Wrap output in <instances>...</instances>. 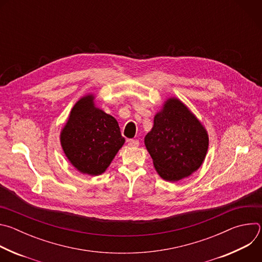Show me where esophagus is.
I'll return each instance as SVG.
<instances>
[{
    "label": "esophagus",
    "mask_w": 262,
    "mask_h": 262,
    "mask_svg": "<svg viewBox=\"0 0 262 262\" xmlns=\"http://www.w3.org/2000/svg\"><path fill=\"white\" fill-rule=\"evenodd\" d=\"M127 144H128V146H132V147H137V146H139V141H138V140H134V139H130V140H127Z\"/></svg>",
    "instance_id": "esophagus-1"
}]
</instances>
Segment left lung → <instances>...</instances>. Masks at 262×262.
Here are the masks:
<instances>
[{"label":"left lung","mask_w":262,"mask_h":262,"mask_svg":"<svg viewBox=\"0 0 262 262\" xmlns=\"http://www.w3.org/2000/svg\"><path fill=\"white\" fill-rule=\"evenodd\" d=\"M144 142L159 175L172 182L197 171L208 149L206 129L176 97L165 101Z\"/></svg>","instance_id":"obj_1"}]
</instances>
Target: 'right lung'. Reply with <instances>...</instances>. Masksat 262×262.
Wrapping results in <instances>:
<instances>
[{
    "instance_id": "1",
    "label": "right lung",
    "mask_w": 262,
    "mask_h": 262,
    "mask_svg": "<svg viewBox=\"0 0 262 262\" xmlns=\"http://www.w3.org/2000/svg\"><path fill=\"white\" fill-rule=\"evenodd\" d=\"M60 142L71 165L83 174H102L125 140L117 120L94 103V95L82 97L71 108Z\"/></svg>"
}]
</instances>
